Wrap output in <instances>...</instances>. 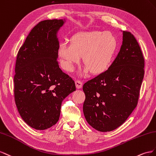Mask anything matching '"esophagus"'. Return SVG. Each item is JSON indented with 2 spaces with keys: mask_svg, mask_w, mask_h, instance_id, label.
<instances>
[{
  "mask_svg": "<svg viewBox=\"0 0 156 156\" xmlns=\"http://www.w3.org/2000/svg\"><path fill=\"white\" fill-rule=\"evenodd\" d=\"M75 84H76V87L78 89H80L82 87V82L80 80H76L75 81Z\"/></svg>",
  "mask_w": 156,
  "mask_h": 156,
  "instance_id": "esophagus-1",
  "label": "esophagus"
}]
</instances>
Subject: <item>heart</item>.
Listing matches in <instances>:
<instances>
[{
	"mask_svg": "<svg viewBox=\"0 0 156 156\" xmlns=\"http://www.w3.org/2000/svg\"><path fill=\"white\" fill-rule=\"evenodd\" d=\"M70 45L61 44L58 55L65 70L72 72L81 61L86 65L83 72L98 74L107 69L117 50L118 41L108 31H88L73 34Z\"/></svg>",
	"mask_w": 156,
	"mask_h": 156,
	"instance_id": "heart-1",
	"label": "heart"
}]
</instances>
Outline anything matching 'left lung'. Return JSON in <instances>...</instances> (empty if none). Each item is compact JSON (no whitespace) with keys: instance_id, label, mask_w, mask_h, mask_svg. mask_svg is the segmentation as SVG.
Instances as JSON below:
<instances>
[{"instance_id":"obj_1","label":"left lung","mask_w":156,"mask_h":156,"mask_svg":"<svg viewBox=\"0 0 156 156\" xmlns=\"http://www.w3.org/2000/svg\"><path fill=\"white\" fill-rule=\"evenodd\" d=\"M144 67L139 43L133 34L123 30L122 45L112 65L83 86V112L92 127L111 131L126 122L137 105Z\"/></svg>"}]
</instances>
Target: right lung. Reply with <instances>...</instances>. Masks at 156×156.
Returning a JSON list of instances; mask_svg holds the SVG:
<instances>
[{"label":"right lung","instance_id":"obj_1","mask_svg":"<svg viewBox=\"0 0 156 156\" xmlns=\"http://www.w3.org/2000/svg\"><path fill=\"white\" fill-rule=\"evenodd\" d=\"M65 20L42 21L31 30L17 53L14 98L21 117L32 128L47 129L58 122L62 101L76 90L59 68L57 33Z\"/></svg>","mask_w":156,"mask_h":156}]
</instances>
